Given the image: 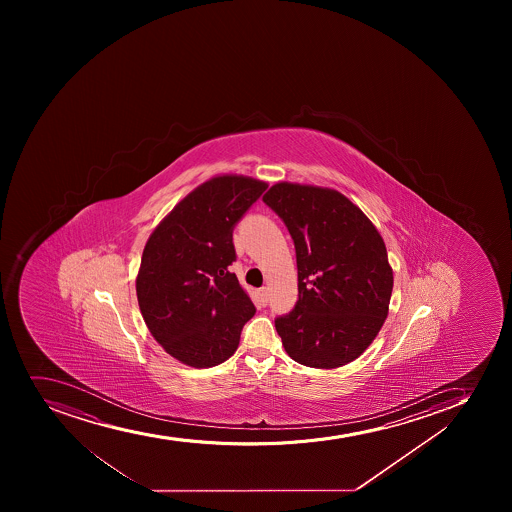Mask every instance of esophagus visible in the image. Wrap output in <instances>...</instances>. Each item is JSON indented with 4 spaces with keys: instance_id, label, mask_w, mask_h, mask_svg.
<instances>
[{
    "instance_id": "obj_1",
    "label": "esophagus",
    "mask_w": 512,
    "mask_h": 512,
    "mask_svg": "<svg viewBox=\"0 0 512 512\" xmlns=\"http://www.w3.org/2000/svg\"><path fill=\"white\" fill-rule=\"evenodd\" d=\"M259 295L264 305H267V302H269V287H262V289L259 290Z\"/></svg>"
}]
</instances>
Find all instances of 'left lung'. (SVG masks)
<instances>
[{
    "instance_id": "1",
    "label": "left lung",
    "mask_w": 512,
    "mask_h": 512,
    "mask_svg": "<svg viewBox=\"0 0 512 512\" xmlns=\"http://www.w3.org/2000/svg\"><path fill=\"white\" fill-rule=\"evenodd\" d=\"M264 202L294 238L299 300L275 320L285 352L314 369L364 354L389 314L394 272L370 218L334 188L279 182Z\"/></svg>"
}]
</instances>
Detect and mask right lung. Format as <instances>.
Masks as SVG:
<instances>
[{
	"label": "right lung",
	"instance_id": "add662e5",
	"mask_svg": "<svg viewBox=\"0 0 512 512\" xmlns=\"http://www.w3.org/2000/svg\"><path fill=\"white\" fill-rule=\"evenodd\" d=\"M267 182L215 175L173 207L143 248L137 299L150 334L167 354L195 369L232 357L255 314L228 267L232 230Z\"/></svg>",
	"mask_w": 512,
	"mask_h": 512
}]
</instances>
